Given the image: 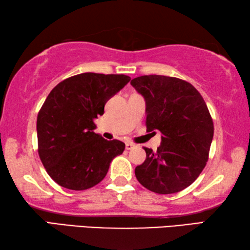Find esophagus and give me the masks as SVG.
Here are the masks:
<instances>
[{
  "label": "esophagus",
  "instance_id": "1",
  "mask_svg": "<svg viewBox=\"0 0 250 250\" xmlns=\"http://www.w3.org/2000/svg\"><path fill=\"white\" fill-rule=\"evenodd\" d=\"M126 149H132V148H134V147H135V144H133V143H130V142H127V143H126Z\"/></svg>",
  "mask_w": 250,
  "mask_h": 250
}]
</instances>
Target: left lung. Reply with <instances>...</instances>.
Masks as SVG:
<instances>
[{
	"label": "left lung",
	"mask_w": 250,
	"mask_h": 250,
	"mask_svg": "<svg viewBox=\"0 0 250 250\" xmlns=\"http://www.w3.org/2000/svg\"><path fill=\"white\" fill-rule=\"evenodd\" d=\"M130 84L145 98L147 130L162 133L156 152L144 147L145 162L135 168L137 181L154 193H178L206 166L214 136L209 110L197 89L177 77L144 75Z\"/></svg>",
	"instance_id": "left-lung-1"
}]
</instances>
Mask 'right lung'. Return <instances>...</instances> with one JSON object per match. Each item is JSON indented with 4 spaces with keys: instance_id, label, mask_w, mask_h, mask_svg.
I'll list each match as a JSON object with an SVG mask.
<instances>
[{
    "instance_id": "right-lung-1",
    "label": "right lung",
    "mask_w": 250,
    "mask_h": 250,
    "mask_svg": "<svg viewBox=\"0 0 250 250\" xmlns=\"http://www.w3.org/2000/svg\"><path fill=\"white\" fill-rule=\"evenodd\" d=\"M129 81L124 74L83 73L62 81L48 94L36 122L39 155L60 186L84 190L97 185L114 157L124 152L123 142L94 133V120Z\"/></svg>"
}]
</instances>
